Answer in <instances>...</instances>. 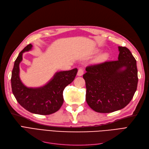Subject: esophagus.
I'll return each mask as SVG.
<instances>
[{
	"instance_id": "1",
	"label": "esophagus",
	"mask_w": 149,
	"mask_h": 149,
	"mask_svg": "<svg viewBox=\"0 0 149 149\" xmlns=\"http://www.w3.org/2000/svg\"><path fill=\"white\" fill-rule=\"evenodd\" d=\"M83 73H84V70H83V68L82 67H79L78 68V76H82L83 74Z\"/></svg>"
}]
</instances>
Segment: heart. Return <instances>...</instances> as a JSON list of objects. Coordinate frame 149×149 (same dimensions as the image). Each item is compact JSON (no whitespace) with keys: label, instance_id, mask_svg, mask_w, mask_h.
<instances>
[{"label":"heart","instance_id":"b5f03b06","mask_svg":"<svg viewBox=\"0 0 149 149\" xmlns=\"http://www.w3.org/2000/svg\"><path fill=\"white\" fill-rule=\"evenodd\" d=\"M108 57V55L107 53H102L101 55H99L96 59V61L97 63H100V62H102L104 61H105Z\"/></svg>","mask_w":149,"mask_h":149}]
</instances>
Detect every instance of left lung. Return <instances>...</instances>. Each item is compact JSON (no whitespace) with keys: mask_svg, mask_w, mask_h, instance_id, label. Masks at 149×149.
I'll list each match as a JSON object with an SVG mask.
<instances>
[{"mask_svg":"<svg viewBox=\"0 0 149 149\" xmlns=\"http://www.w3.org/2000/svg\"><path fill=\"white\" fill-rule=\"evenodd\" d=\"M118 48V60L88 66L83 74L86 100L92 109L100 113L123 109L137 90L136 60L127 48Z\"/></svg>","mask_w":149,"mask_h":149,"instance_id":"1","label":"left lung"}]
</instances>
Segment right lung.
<instances>
[{"instance_id":"right-lung-1","label":"right lung","mask_w":149,"mask_h":149,"mask_svg":"<svg viewBox=\"0 0 149 149\" xmlns=\"http://www.w3.org/2000/svg\"><path fill=\"white\" fill-rule=\"evenodd\" d=\"M31 48V44L25 47L15 61L11 77L12 93L17 102L26 110L37 114L49 115L60 109L64 101L63 90L66 86L73 81L78 69L57 72L42 87H26L19 77V64L22 61V54L30 50Z\"/></svg>"}]
</instances>
